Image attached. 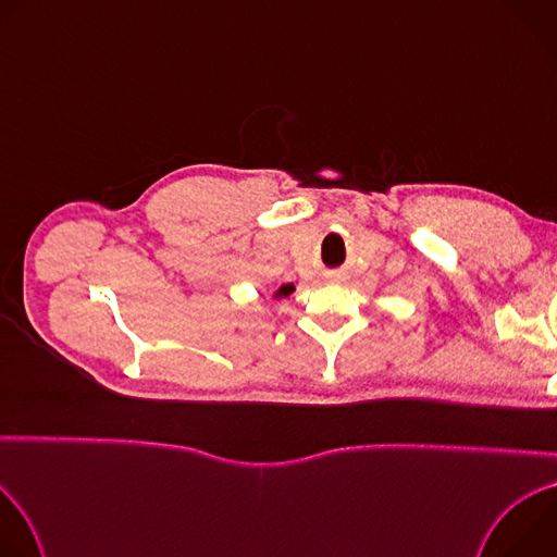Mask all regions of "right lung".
Here are the masks:
<instances>
[{
  "instance_id": "add662e5",
  "label": "right lung",
  "mask_w": 557,
  "mask_h": 557,
  "mask_svg": "<svg viewBox=\"0 0 557 557\" xmlns=\"http://www.w3.org/2000/svg\"><path fill=\"white\" fill-rule=\"evenodd\" d=\"M293 293H295V284H282L280 288L273 290V297H275V299H282V297H288V295H293Z\"/></svg>"
}]
</instances>
